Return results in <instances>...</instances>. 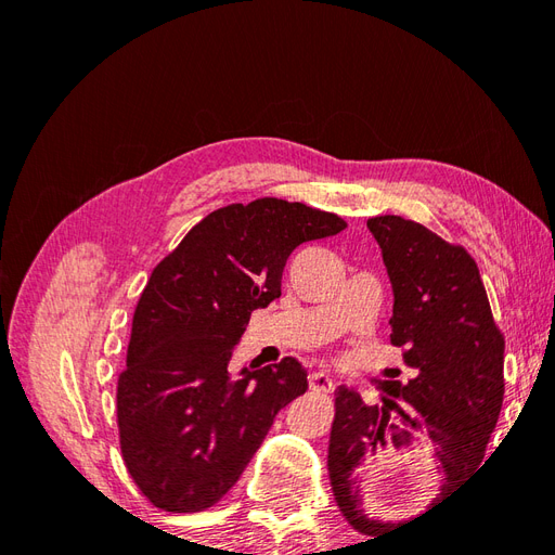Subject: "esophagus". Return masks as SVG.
<instances>
[{"label": "esophagus", "mask_w": 555, "mask_h": 555, "mask_svg": "<svg viewBox=\"0 0 555 555\" xmlns=\"http://www.w3.org/2000/svg\"><path fill=\"white\" fill-rule=\"evenodd\" d=\"M310 389L312 391H322V393H331L335 389V382H333V377L328 373L317 371V373L310 375Z\"/></svg>", "instance_id": "esophagus-1"}]
</instances>
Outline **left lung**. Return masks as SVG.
<instances>
[{
	"label": "left lung",
	"instance_id": "8db88e82",
	"mask_svg": "<svg viewBox=\"0 0 555 555\" xmlns=\"http://www.w3.org/2000/svg\"><path fill=\"white\" fill-rule=\"evenodd\" d=\"M367 229L393 289L391 345L405 349L402 361L414 377L382 382V405H365L347 386L335 391L328 477L349 526L375 537L393 524L363 512L357 467L367 453L400 451L424 438L442 473L440 498L463 483L481 465L498 424L505 338L479 268L461 245L398 215L371 217Z\"/></svg>",
	"mask_w": 555,
	"mask_h": 555
}]
</instances>
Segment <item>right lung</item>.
I'll use <instances>...</instances> for the list:
<instances>
[{
	"instance_id": "add662e5",
	"label": "right lung",
	"mask_w": 555,
	"mask_h": 555,
	"mask_svg": "<svg viewBox=\"0 0 555 555\" xmlns=\"http://www.w3.org/2000/svg\"><path fill=\"white\" fill-rule=\"evenodd\" d=\"M338 215L257 198L204 217L139 298L117 428L131 479L155 507L192 514L238 481L275 414L308 391L294 357L229 375L251 310L280 298L292 251L345 229Z\"/></svg>"
}]
</instances>
